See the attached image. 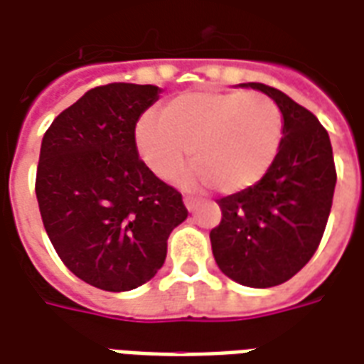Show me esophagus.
I'll return each instance as SVG.
<instances>
[{
  "mask_svg": "<svg viewBox=\"0 0 364 364\" xmlns=\"http://www.w3.org/2000/svg\"><path fill=\"white\" fill-rule=\"evenodd\" d=\"M184 205L188 211H193V209H196V205H198V200H193V198H190V196H186Z\"/></svg>",
  "mask_w": 364,
  "mask_h": 364,
  "instance_id": "34e87169",
  "label": "esophagus"
}]
</instances>
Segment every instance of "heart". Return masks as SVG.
Wrapping results in <instances>:
<instances>
[{"mask_svg": "<svg viewBox=\"0 0 364 364\" xmlns=\"http://www.w3.org/2000/svg\"><path fill=\"white\" fill-rule=\"evenodd\" d=\"M283 139V114L258 92L192 91L168 100L161 120L145 114L135 127L137 151L156 178L171 182L190 155L184 184L237 193L272 168Z\"/></svg>", "mask_w": 364, "mask_h": 364, "instance_id": "b5f03b06", "label": "heart"}]
</instances>
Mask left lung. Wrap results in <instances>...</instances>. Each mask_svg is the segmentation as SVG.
Returning <instances> with one entry per match:
<instances>
[{
	"mask_svg": "<svg viewBox=\"0 0 364 364\" xmlns=\"http://www.w3.org/2000/svg\"><path fill=\"white\" fill-rule=\"evenodd\" d=\"M283 114V139L272 168L248 190L217 200L221 223L209 232L217 266L240 285L267 289L299 273L314 256L330 217L336 164L330 135L314 114L264 83Z\"/></svg>",
	"mask_w": 364,
	"mask_h": 364,
	"instance_id": "1",
	"label": "left lung"
}]
</instances>
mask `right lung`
Wrapping results in <instances>:
<instances>
[{"label":"right lung","mask_w":364,"mask_h":364,"mask_svg":"<svg viewBox=\"0 0 364 364\" xmlns=\"http://www.w3.org/2000/svg\"><path fill=\"white\" fill-rule=\"evenodd\" d=\"M161 92L95 87L42 137L36 200L48 238L71 273L102 291L153 279L172 229L188 217L180 192L156 178L135 145V124Z\"/></svg>","instance_id":"right-lung-1"}]
</instances>
